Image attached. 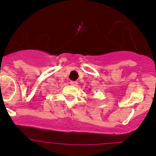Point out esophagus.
I'll return each instance as SVG.
<instances>
[{
  "label": "esophagus",
  "mask_w": 156,
  "mask_h": 156,
  "mask_svg": "<svg viewBox=\"0 0 156 156\" xmlns=\"http://www.w3.org/2000/svg\"><path fill=\"white\" fill-rule=\"evenodd\" d=\"M70 84H71L72 86H77V84H78V82H77V81H70Z\"/></svg>",
  "instance_id": "34e87169"
}]
</instances>
